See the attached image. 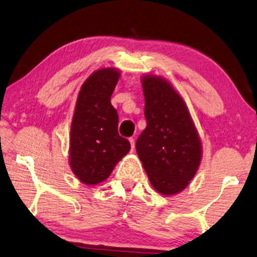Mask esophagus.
<instances>
[{
    "label": "esophagus",
    "mask_w": 257,
    "mask_h": 257,
    "mask_svg": "<svg viewBox=\"0 0 257 257\" xmlns=\"http://www.w3.org/2000/svg\"><path fill=\"white\" fill-rule=\"evenodd\" d=\"M129 142H130V146H132V151H134L135 150V140H134L133 137H130Z\"/></svg>",
    "instance_id": "34e87169"
}]
</instances>
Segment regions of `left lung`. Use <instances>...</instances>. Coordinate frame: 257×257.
Returning a JSON list of instances; mask_svg holds the SVG:
<instances>
[{"label":"left lung","mask_w":257,"mask_h":257,"mask_svg":"<svg viewBox=\"0 0 257 257\" xmlns=\"http://www.w3.org/2000/svg\"><path fill=\"white\" fill-rule=\"evenodd\" d=\"M148 124L136 151L151 184L159 193L181 192L194 177L201 160V142L185 101L168 81L142 79Z\"/></svg>","instance_id":"obj_1"}]
</instances>
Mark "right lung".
Masks as SVG:
<instances>
[{
    "instance_id": "add662e5",
    "label": "right lung",
    "mask_w": 257,
    "mask_h": 257,
    "mask_svg": "<svg viewBox=\"0 0 257 257\" xmlns=\"http://www.w3.org/2000/svg\"><path fill=\"white\" fill-rule=\"evenodd\" d=\"M115 68H101L84 81L77 96L70 137L72 172L87 185L103 182L130 151L117 133L119 115L111 96L119 81Z\"/></svg>"
}]
</instances>
